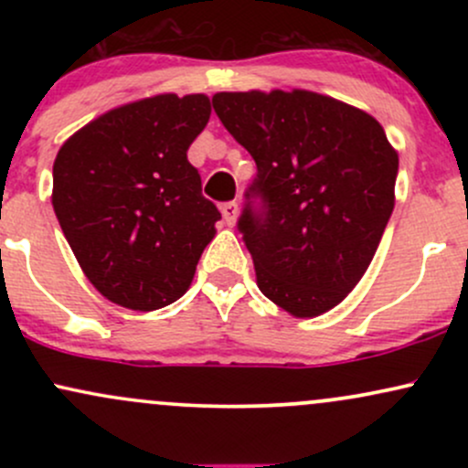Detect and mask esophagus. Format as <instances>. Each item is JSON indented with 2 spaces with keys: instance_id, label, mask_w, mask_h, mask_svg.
Wrapping results in <instances>:
<instances>
[{
  "instance_id": "34e87169",
  "label": "esophagus",
  "mask_w": 468,
  "mask_h": 468,
  "mask_svg": "<svg viewBox=\"0 0 468 468\" xmlns=\"http://www.w3.org/2000/svg\"><path fill=\"white\" fill-rule=\"evenodd\" d=\"M238 216H239L238 202L222 204V218H224V222L229 224V227H235V222H238Z\"/></svg>"
}]
</instances>
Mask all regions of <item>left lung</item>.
I'll return each instance as SVG.
<instances>
[{
	"instance_id": "left-lung-1",
	"label": "left lung",
	"mask_w": 468,
	"mask_h": 468,
	"mask_svg": "<svg viewBox=\"0 0 468 468\" xmlns=\"http://www.w3.org/2000/svg\"><path fill=\"white\" fill-rule=\"evenodd\" d=\"M213 110L257 165L239 218L257 286L297 319L338 305L372 264L399 154L374 116L310 90L218 92Z\"/></svg>"
}]
</instances>
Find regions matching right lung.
I'll return each instance as SVG.
<instances>
[{
	"label": "right lung",
	"instance_id": "obj_1",
	"mask_svg": "<svg viewBox=\"0 0 468 468\" xmlns=\"http://www.w3.org/2000/svg\"><path fill=\"white\" fill-rule=\"evenodd\" d=\"M208 118L207 94H155L105 112L58 149L52 207L112 303L149 313L189 290L222 218L186 160Z\"/></svg>",
	"mask_w": 468,
	"mask_h": 468
}]
</instances>
